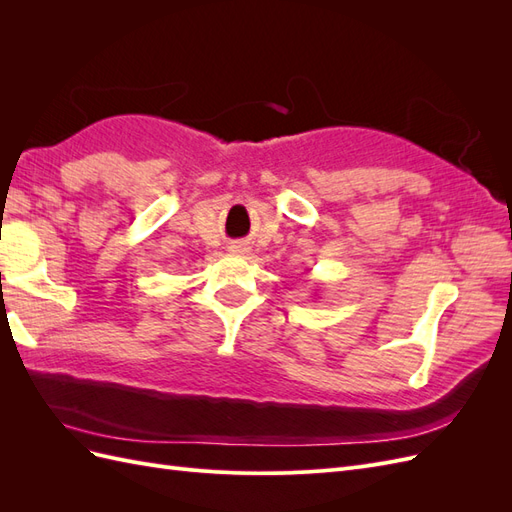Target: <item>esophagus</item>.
I'll list each match as a JSON object with an SVG mask.
<instances>
[{
	"mask_svg": "<svg viewBox=\"0 0 512 512\" xmlns=\"http://www.w3.org/2000/svg\"><path fill=\"white\" fill-rule=\"evenodd\" d=\"M228 250L235 252V254H245L247 250H250V247H247V243H243V241H235V243L228 245Z\"/></svg>",
	"mask_w": 512,
	"mask_h": 512,
	"instance_id": "34e87169",
	"label": "esophagus"
}]
</instances>
